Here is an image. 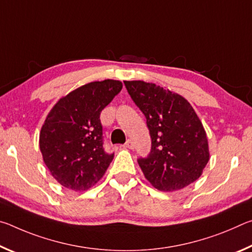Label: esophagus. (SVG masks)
Segmentation results:
<instances>
[{"instance_id": "1", "label": "esophagus", "mask_w": 252, "mask_h": 252, "mask_svg": "<svg viewBox=\"0 0 252 252\" xmlns=\"http://www.w3.org/2000/svg\"><path fill=\"white\" fill-rule=\"evenodd\" d=\"M125 146H126L127 149H133V148H134V144H133V142H132V140H127Z\"/></svg>"}]
</instances>
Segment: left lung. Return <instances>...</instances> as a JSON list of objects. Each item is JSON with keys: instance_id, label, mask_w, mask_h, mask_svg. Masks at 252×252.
<instances>
[{"instance_id": "obj_1", "label": "left lung", "mask_w": 252, "mask_h": 252, "mask_svg": "<svg viewBox=\"0 0 252 252\" xmlns=\"http://www.w3.org/2000/svg\"><path fill=\"white\" fill-rule=\"evenodd\" d=\"M146 116L151 151L138 163L152 187L181 190L202 174L210 158L207 133L192 105L178 93L144 81H125Z\"/></svg>"}]
</instances>
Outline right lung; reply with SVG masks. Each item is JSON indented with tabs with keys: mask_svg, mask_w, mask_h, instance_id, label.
Here are the masks:
<instances>
[{
	"mask_svg": "<svg viewBox=\"0 0 252 252\" xmlns=\"http://www.w3.org/2000/svg\"><path fill=\"white\" fill-rule=\"evenodd\" d=\"M122 89L117 80L95 81L60 99L40 132V150L60 185L84 191L103 177L113 153L103 148L101 111Z\"/></svg>",
	"mask_w": 252,
	"mask_h": 252,
	"instance_id": "right-lung-1",
	"label": "right lung"
}]
</instances>
